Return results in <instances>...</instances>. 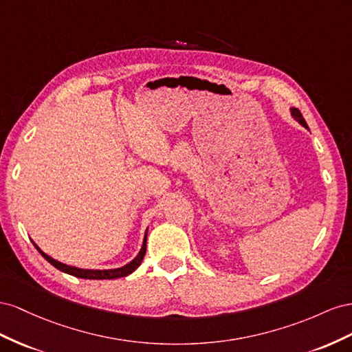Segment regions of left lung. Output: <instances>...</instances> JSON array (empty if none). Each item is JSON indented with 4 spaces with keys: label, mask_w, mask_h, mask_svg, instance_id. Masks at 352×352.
Segmentation results:
<instances>
[{
    "label": "left lung",
    "mask_w": 352,
    "mask_h": 352,
    "mask_svg": "<svg viewBox=\"0 0 352 352\" xmlns=\"http://www.w3.org/2000/svg\"><path fill=\"white\" fill-rule=\"evenodd\" d=\"M290 116H292L295 120H296V122H299L300 125H302L304 128H307V129H309L308 128V125H307V122H305V119H304V116L302 115H300V112H299V110L296 109V107H290Z\"/></svg>",
    "instance_id": "left-lung-1"
}]
</instances>
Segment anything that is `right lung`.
Segmentation results:
<instances>
[{"label": "right lung", "instance_id": "1", "mask_svg": "<svg viewBox=\"0 0 352 352\" xmlns=\"http://www.w3.org/2000/svg\"><path fill=\"white\" fill-rule=\"evenodd\" d=\"M148 230V228H147ZM147 230L144 233V239H143V245H142V249H140V252L137 254V256L129 261L128 264L122 265V267H118V268H110V270H88V268H79V267H74V265H67V264H63L60 263V261L52 258L50 255H47L44 250H41V248H39L34 240L32 243L34 246L38 249V252L41 254L50 264H52L53 267H56L57 270L63 271V273L66 274H70V276H75V277H79V278H89V280H110V278H119V277H126L131 273H134V271L140 267V264H142V261L146 255V242H147Z\"/></svg>", "mask_w": 352, "mask_h": 352}]
</instances>
